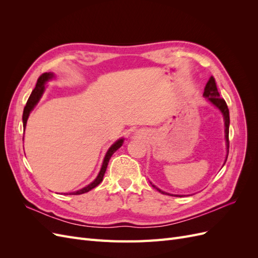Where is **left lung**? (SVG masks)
Returning a JSON list of instances; mask_svg holds the SVG:
<instances>
[{
  "mask_svg": "<svg viewBox=\"0 0 258 258\" xmlns=\"http://www.w3.org/2000/svg\"><path fill=\"white\" fill-rule=\"evenodd\" d=\"M204 97L207 98V100L209 101L211 104H213L216 108H218V110H220V112L222 113L223 117H224L226 150H227V155H226V158H225V161H224V165H225V162H226V160H227V157H228V152H229V123H230V120H229V110H228L227 104H226V102H225V100L221 98L220 93H218V91H217V87H216L215 80H214L213 76L210 77L207 85H206ZM153 187H155V188L157 189L159 192H161V194L169 195V196H174V197H183L182 195H173V194H169V192L163 191V190L159 189L158 187H156L155 185H153Z\"/></svg>",
  "mask_w": 258,
  "mask_h": 258,
  "instance_id": "8db88e82",
  "label": "left lung"
}]
</instances>
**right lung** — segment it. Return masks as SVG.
<instances>
[{
	"label": "right lung",
	"mask_w": 258,
	"mask_h": 258,
	"mask_svg": "<svg viewBox=\"0 0 258 258\" xmlns=\"http://www.w3.org/2000/svg\"><path fill=\"white\" fill-rule=\"evenodd\" d=\"M53 77H54V74L51 73V72L44 73L40 77H38L35 88L32 91V93H31V96H30L28 102H27V104L25 106V110H23L22 122H23V128H25V129H26V126H27V121H28V118H29V116H30V113L33 111V108L35 107V105L38 103V101H40V99L43 96V93H44L45 88H46L45 87L46 84H47V82H49L50 80H52ZM123 140H124L123 138L118 139L115 143H113L111 145L110 148H108L105 156H104L102 166H101V169L99 171V174L97 175V177L93 179V181L90 184L83 187L82 189H79V190H76V191H72V192H67L64 195H82V194H85V192H88L89 190H91L92 188H95V187H97L101 182H102L104 173H105L106 168H107V163H108V161H110L112 155L122 145Z\"/></svg>",
	"instance_id": "obj_1"
}]
</instances>
